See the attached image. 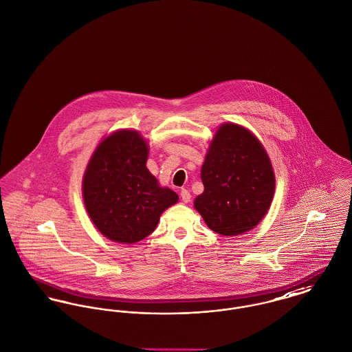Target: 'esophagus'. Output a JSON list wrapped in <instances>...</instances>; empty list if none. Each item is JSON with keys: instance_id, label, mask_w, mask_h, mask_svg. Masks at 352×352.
I'll return each mask as SVG.
<instances>
[{"instance_id": "esophagus-1", "label": "esophagus", "mask_w": 352, "mask_h": 352, "mask_svg": "<svg viewBox=\"0 0 352 352\" xmlns=\"http://www.w3.org/2000/svg\"><path fill=\"white\" fill-rule=\"evenodd\" d=\"M180 197H182V200L184 201V203H189L190 201V193H189V190L186 189V188H183L182 190H180Z\"/></svg>"}]
</instances>
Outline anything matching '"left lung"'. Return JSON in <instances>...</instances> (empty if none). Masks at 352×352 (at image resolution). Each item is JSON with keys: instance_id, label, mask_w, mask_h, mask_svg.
<instances>
[{"instance_id": "8db88e82", "label": "left lung", "mask_w": 352, "mask_h": 352, "mask_svg": "<svg viewBox=\"0 0 352 352\" xmlns=\"http://www.w3.org/2000/svg\"><path fill=\"white\" fill-rule=\"evenodd\" d=\"M204 192L195 208L216 234L236 236L258 226L268 211L275 176L260 141L245 128L223 124L201 166Z\"/></svg>"}]
</instances>
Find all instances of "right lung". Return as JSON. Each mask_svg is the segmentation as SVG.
I'll return each instance as SVG.
<instances>
[{
	"mask_svg": "<svg viewBox=\"0 0 352 352\" xmlns=\"http://www.w3.org/2000/svg\"><path fill=\"white\" fill-rule=\"evenodd\" d=\"M148 145L136 131H118L94 151L82 196L94 226L105 237L132 244L152 234L160 214L179 196L159 187L146 168Z\"/></svg>",
	"mask_w": 352,
	"mask_h": 352,
	"instance_id": "add662e5",
	"label": "right lung"
}]
</instances>
